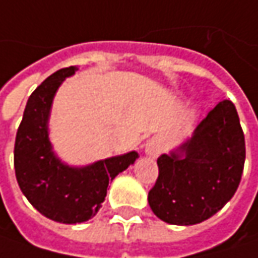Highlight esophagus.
<instances>
[{
	"mask_svg": "<svg viewBox=\"0 0 258 258\" xmlns=\"http://www.w3.org/2000/svg\"><path fill=\"white\" fill-rule=\"evenodd\" d=\"M162 150H163V144H162V142H160L158 137L150 139V140L146 143V146H144V152H146V155L153 156V158L159 156L160 153H162Z\"/></svg>",
	"mask_w": 258,
	"mask_h": 258,
	"instance_id": "1",
	"label": "esophagus"
}]
</instances>
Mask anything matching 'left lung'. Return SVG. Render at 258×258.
<instances>
[{
	"mask_svg": "<svg viewBox=\"0 0 258 258\" xmlns=\"http://www.w3.org/2000/svg\"><path fill=\"white\" fill-rule=\"evenodd\" d=\"M244 162L239 116L231 100H222L188 140L158 158L159 176L149 191V206L166 223H200L234 197Z\"/></svg>",
	"mask_w": 258,
	"mask_h": 258,
	"instance_id": "obj_1",
	"label": "left lung"
}]
</instances>
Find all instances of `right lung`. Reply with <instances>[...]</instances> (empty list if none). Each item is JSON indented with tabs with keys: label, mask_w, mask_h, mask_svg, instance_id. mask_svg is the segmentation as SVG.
Listing matches in <instances>:
<instances>
[{
	"label": "right lung",
	"mask_w": 258,
	"mask_h": 258,
	"mask_svg": "<svg viewBox=\"0 0 258 258\" xmlns=\"http://www.w3.org/2000/svg\"><path fill=\"white\" fill-rule=\"evenodd\" d=\"M77 67L58 70L30 95L14 144V169L19 187L39 213L59 223L92 219L106 197L108 184L139 158L128 152L87 166H70L52 150L48 121L61 83Z\"/></svg>",
	"instance_id": "1"
}]
</instances>
